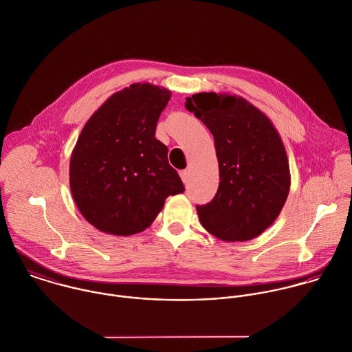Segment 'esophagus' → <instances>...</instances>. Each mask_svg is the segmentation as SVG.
Segmentation results:
<instances>
[{
  "label": "esophagus",
  "instance_id": "1",
  "mask_svg": "<svg viewBox=\"0 0 352 352\" xmlns=\"http://www.w3.org/2000/svg\"><path fill=\"white\" fill-rule=\"evenodd\" d=\"M179 175H181L184 184H188V182H189V178H190L189 170H182V171H179Z\"/></svg>",
  "mask_w": 352,
  "mask_h": 352
}]
</instances>
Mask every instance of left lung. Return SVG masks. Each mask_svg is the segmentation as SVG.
<instances>
[{
    "label": "left lung",
    "mask_w": 352,
    "mask_h": 352,
    "mask_svg": "<svg viewBox=\"0 0 352 352\" xmlns=\"http://www.w3.org/2000/svg\"><path fill=\"white\" fill-rule=\"evenodd\" d=\"M186 109L211 131L219 188L197 206L200 223L219 239L250 241L279 216L289 192V167L271 120L246 99L216 92L186 98Z\"/></svg>",
    "instance_id": "left-lung-1"
}]
</instances>
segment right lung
<instances>
[{
    "label": "right lung",
    "mask_w": 352,
    "mask_h": 352,
    "mask_svg": "<svg viewBox=\"0 0 352 352\" xmlns=\"http://www.w3.org/2000/svg\"><path fill=\"white\" fill-rule=\"evenodd\" d=\"M171 92L136 82L111 95L87 121L73 148V200L99 231L133 235L152 224L168 196L185 190L168 164L156 124Z\"/></svg>",
    "instance_id": "right-lung-1"
}]
</instances>
